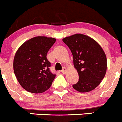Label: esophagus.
<instances>
[{
	"mask_svg": "<svg viewBox=\"0 0 122 122\" xmlns=\"http://www.w3.org/2000/svg\"><path fill=\"white\" fill-rule=\"evenodd\" d=\"M66 71H67L66 68L65 67H64V68H63V69H62V70L61 71V72H62L63 74H65V73H66Z\"/></svg>",
	"mask_w": 122,
	"mask_h": 122,
	"instance_id": "esophagus-1",
	"label": "esophagus"
}]
</instances>
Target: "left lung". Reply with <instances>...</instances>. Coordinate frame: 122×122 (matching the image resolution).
I'll use <instances>...</instances> for the list:
<instances>
[{"label":"left lung","mask_w":122,"mask_h":122,"mask_svg":"<svg viewBox=\"0 0 122 122\" xmlns=\"http://www.w3.org/2000/svg\"><path fill=\"white\" fill-rule=\"evenodd\" d=\"M73 56L79 81L73 87L79 92H88L98 86L107 70V59L97 42L89 36L77 33L64 38Z\"/></svg>","instance_id":"left-lung-1"}]
</instances>
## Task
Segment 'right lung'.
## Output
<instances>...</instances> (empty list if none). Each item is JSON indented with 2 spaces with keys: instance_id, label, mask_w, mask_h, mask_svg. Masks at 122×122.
<instances>
[{
  "instance_id": "1",
  "label": "right lung",
  "mask_w": 122,
  "mask_h": 122,
  "mask_svg": "<svg viewBox=\"0 0 122 122\" xmlns=\"http://www.w3.org/2000/svg\"><path fill=\"white\" fill-rule=\"evenodd\" d=\"M56 39L36 36L24 43L15 54L14 73L23 89L33 93H43L51 86L56 74L47 59L48 51Z\"/></svg>"
}]
</instances>
